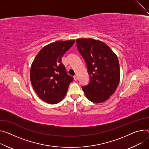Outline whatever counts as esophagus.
<instances>
[{
    "mask_svg": "<svg viewBox=\"0 0 149 149\" xmlns=\"http://www.w3.org/2000/svg\"><path fill=\"white\" fill-rule=\"evenodd\" d=\"M74 80L75 81H77V79H78V76L76 75H75L74 77Z\"/></svg>",
    "mask_w": 149,
    "mask_h": 149,
    "instance_id": "1",
    "label": "esophagus"
}]
</instances>
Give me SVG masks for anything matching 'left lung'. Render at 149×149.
<instances>
[{"mask_svg": "<svg viewBox=\"0 0 149 149\" xmlns=\"http://www.w3.org/2000/svg\"><path fill=\"white\" fill-rule=\"evenodd\" d=\"M76 42L90 76L89 83L82 89L91 102H104L114 93L119 83L118 57L109 46L99 40L82 38Z\"/></svg>", "mask_w": 149, "mask_h": 149, "instance_id": "obj_1", "label": "left lung"}]
</instances>
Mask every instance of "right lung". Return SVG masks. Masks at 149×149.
<instances>
[{
	"instance_id": "obj_1",
	"label": "right lung",
	"mask_w": 149,
	"mask_h": 149,
	"mask_svg": "<svg viewBox=\"0 0 149 149\" xmlns=\"http://www.w3.org/2000/svg\"><path fill=\"white\" fill-rule=\"evenodd\" d=\"M75 40L56 41L43 47L36 56L30 70L33 87L38 97L50 104H56L65 97L74 78L66 71L62 57Z\"/></svg>"
}]
</instances>
